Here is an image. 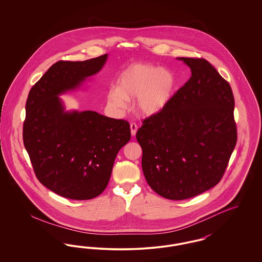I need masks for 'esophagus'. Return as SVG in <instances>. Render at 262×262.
Listing matches in <instances>:
<instances>
[{
  "label": "esophagus",
  "instance_id": "34e87169",
  "mask_svg": "<svg viewBox=\"0 0 262 262\" xmlns=\"http://www.w3.org/2000/svg\"><path fill=\"white\" fill-rule=\"evenodd\" d=\"M137 125L135 123H132L130 124V133H132V136L135 137L137 135Z\"/></svg>",
  "mask_w": 262,
  "mask_h": 262
}]
</instances>
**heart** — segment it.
Masks as SVG:
<instances>
[{
  "label": "heart",
  "instance_id": "b5f03b06",
  "mask_svg": "<svg viewBox=\"0 0 262 262\" xmlns=\"http://www.w3.org/2000/svg\"><path fill=\"white\" fill-rule=\"evenodd\" d=\"M174 88L176 78L171 72L157 66L135 63L121 74L118 86L108 94V101L116 108L125 109L126 100L137 98L138 112L152 116L167 106Z\"/></svg>",
  "mask_w": 262,
  "mask_h": 262
}]
</instances>
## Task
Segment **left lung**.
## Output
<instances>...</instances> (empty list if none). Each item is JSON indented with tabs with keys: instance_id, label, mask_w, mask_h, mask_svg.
Listing matches in <instances>:
<instances>
[{
	"instance_id": "1",
	"label": "left lung",
	"mask_w": 262,
	"mask_h": 262,
	"mask_svg": "<svg viewBox=\"0 0 262 262\" xmlns=\"http://www.w3.org/2000/svg\"><path fill=\"white\" fill-rule=\"evenodd\" d=\"M191 76L167 106L145 118L137 139L150 187L165 199L183 200L215 187L237 143L232 88L210 62L179 58Z\"/></svg>"
}]
</instances>
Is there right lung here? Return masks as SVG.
<instances>
[{"label": "right lung", "mask_w": 262, "mask_h": 262, "mask_svg": "<svg viewBox=\"0 0 262 262\" xmlns=\"http://www.w3.org/2000/svg\"><path fill=\"white\" fill-rule=\"evenodd\" d=\"M107 55L54 63L29 91L23 137L38 181L70 200L107 187L116 156L130 139L129 124L93 111L64 112L58 95L99 72Z\"/></svg>", "instance_id": "right-lung-1"}]
</instances>
